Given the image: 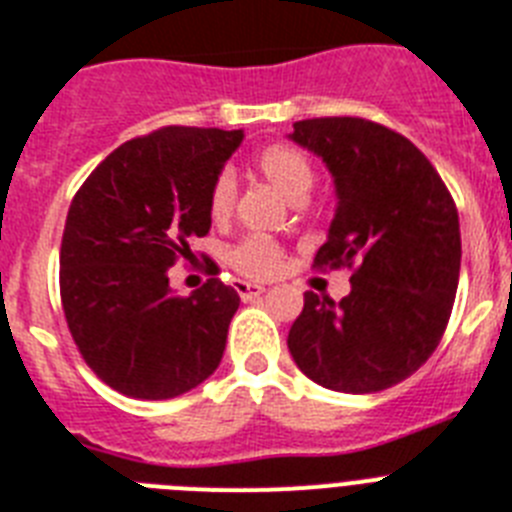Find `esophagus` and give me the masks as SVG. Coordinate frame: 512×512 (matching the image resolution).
Listing matches in <instances>:
<instances>
[{
	"mask_svg": "<svg viewBox=\"0 0 512 512\" xmlns=\"http://www.w3.org/2000/svg\"><path fill=\"white\" fill-rule=\"evenodd\" d=\"M236 292L242 299H252V297H260L265 292L263 284H252V281H236Z\"/></svg>",
	"mask_w": 512,
	"mask_h": 512,
	"instance_id": "34e87169",
	"label": "esophagus"
}]
</instances>
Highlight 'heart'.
Segmentation results:
<instances>
[{"label":"heart","instance_id":"b5f03b06","mask_svg":"<svg viewBox=\"0 0 512 512\" xmlns=\"http://www.w3.org/2000/svg\"><path fill=\"white\" fill-rule=\"evenodd\" d=\"M255 168L265 181H270L292 202H302L315 184L313 160L294 144H270V147L260 149L255 157ZM236 194H239L236 176L231 170H220L210 184V194H207V210L215 223L231 218L236 207ZM226 257L231 268L239 270L242 276L268 278L281 268L284 247L270 236H244L228 249Z\"/></svg>","mask_w":512,"mask_h":512}]
</instances>
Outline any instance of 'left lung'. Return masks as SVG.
Segmentation results:
<instances>
[{
	"label": "left lung",
	"instance_id": "left-lung-1",
	"mask_svg": "<svg viewBox=\"0 0 512 512\" xmlns=\"http://www.w3.org/2000/svg\"><path fill=\"white\" fill-rule=\"evenodd\" d=\"M292 139L323 157L339 197L313 268H350L352 292H305L286 344L315 384L381 392L442 342L460 276L458 207L429 157L381 123L297 120Z\"/></svg>",
	"mask_w": 512,
	"mask_h": 512
}]
</instances>
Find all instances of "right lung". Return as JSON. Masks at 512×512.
<instances>
[{
  "instance_id": "right-lung-1",
  "label": "right lung",
  "mask_w": 512,
  "mask_h": 512,
  "mask_svg": "<svg viewBox=\"0 0 512 512\" xmlns=\"http://www.w3.org/2000/svg\"><path fill=\"white\" fill-rule=\"evenodd\" d=\"M242 131L165 126L120 144L70 202L60 297L91 371L136 400H170L220 365L239 294L207 278L181 297L168 268L210 231L207 194Z\"/></svg>"
}]
</instances>
